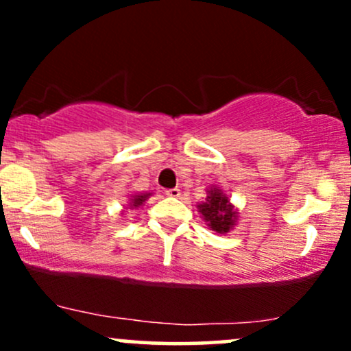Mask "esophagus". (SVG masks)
<instances>
[{
    "label": "esophagus",
    "instance_id": "1",
    "mask_svg": "<svg viewBox=\"0 0 351 351\" xmlns=\"http://www.w3.org/2000/svg\"><path fill=\"white\" fill-rule=\"evenodd\" d=\"M180 195H181V191L178 188H171L167 191V196H170V198H178Z\"/></svg>",
    "mask_w": 351,
    "mask_h": 351
}]
</instances>
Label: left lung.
I'll return each instance as SVG.
<instances>
[{"label": "left lung", "mask_w": 351, "mask_h": 351, "mask_svg": "<svg viewBox=\"0 0 351 351\" xmlns=\"http://www.w3.org/2000/svg\"><path fill=\"white\" fill-rule=\"evenodd\" d=\"M201 217L217 234L231 232L239 223V209L231 203V196L219 184H208L206 198L196 204Z\"/></svg>", "instance_id": "obj_1"}]
</instances>
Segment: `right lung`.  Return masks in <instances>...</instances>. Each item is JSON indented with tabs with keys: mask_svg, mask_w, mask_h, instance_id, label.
<instances>
[{
	"mask_svg": "<svg viewBox=\"0 0 351 351\" xmlns=\"http://www.w3.org/2000/svg\"><path fill=\"white\" fill-rule=\"evenodd\" d=\"M150 196H153V193L150 191H143V193H132V195H127V206L125 209H138L142 208Z\"/></svg>",
	"mask_w": 351,
	"mask_h": 351,
	"instance_id": "add662e5",
	"label": "right lung"
}]
</instances>
